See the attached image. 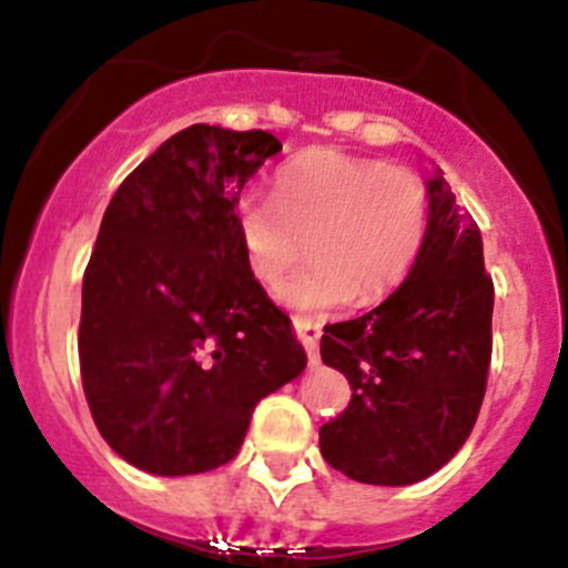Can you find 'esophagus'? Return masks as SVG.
<instances>
[{
  "instance_id": "esophagus-1",
  "label": "esophagus",
  "mask_w": 568,
  "mask_h": 568,
  "mask_svg": "<svg viewBox=\"0 0 568 568\" xmlns=\"http://www.w3.org/2000/svg\"><path fill=\"white\" fill-rule=\"evenodd\" d=\"M291 322H294L296 338H300L302 346L307 349L311 363H316L318 361V338H322V324L311 322V318H302V316H294Z\"/></svg>"
}]
</instances>
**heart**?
Segmentation results:
<instances>
[{"label": "heart", "mask_w": 568, "mask_h": 568, "mask_svg": "<svg viewBox=\"0 0 568 568\" xmlns=\"http://www.w3.org/2000/svg\"><path fill=\"white\" fill-rule=\"evenodd\" d=\"M250 272L300 311L377 302L405 283L430 233V191L416 172L341 150H311L277 169L272 200L239 202Z\"/></svg>", "instance_id": "1"}]
</instances>
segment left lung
I'll list each match as a JSON object with an SVG mask.
<instances>
[{
	"label": "left lung",
	"instance_id": "left-lung-1",
	"mask_svg": "<svg viewBox=\"0 0 568 568\" xmlns=\"http://www.w3.org/2000/svg\"><path fill=\"white\" fill-rule=\"evenodd\" d=\"M427 191L430 233L405 283L322 335V361L349 379L352 399L318 430V447L333 469L368 486H410L442 469L486 396L494 283L480 227L442 174Z\"/></svg>",
	"mask_w": 568,
	"mask_h": 568
}]
</instances>
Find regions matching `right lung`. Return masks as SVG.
<instances>
[{
    "mask_svg": "<svg viewBox=\"0 0 568 568\" xmlns=\"http://www.w3.org/2000/svg\"><path fill=\"white\" fill-rule=\"evenodd\" d=\"M283 150L266 130L191 124L132 169L82 274L80 374L115 455L163 477L239 455L263 396L307 357L239 233L241 189Z\"/></svg>",
    "mask_w": 568,
    "mask_h": 568,
    "instance_id": "right-lung-1",
    "label": "right lung"
}]
</instances>
